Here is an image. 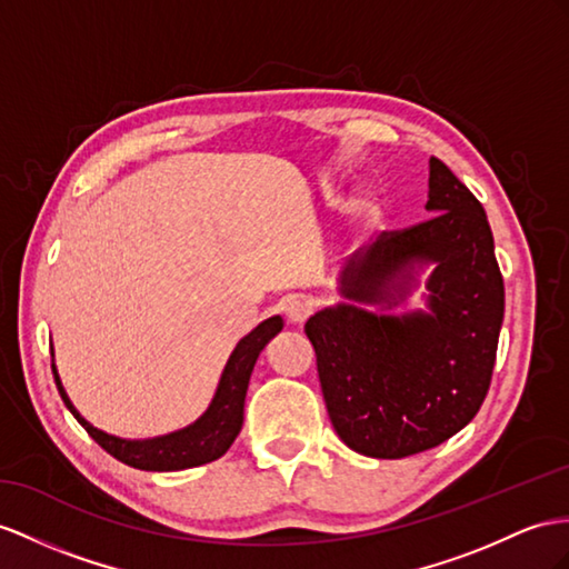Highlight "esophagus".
<instances>
[{"label": "esophagus", "instance_id": "34e87169", "mask_svg": "<svg viewBox=\"0 0 569 569\" xmlns=\"http://www.w3.org/2000/svg\"><path fill=\"white\" fill-rule=\"evenodd\" d=\"M283 312L288 317V322L293 325H302L305 319L312 315V305L305 298H288L283 305Z\"/></svg>", "mask_w": 569, "mask_h": 569}]
</instances>
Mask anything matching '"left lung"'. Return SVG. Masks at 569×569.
Listing matches in <instances>:
<instances>
[{"label": "left lung", "mask_w": 569, "mask_h": 569, "mask_svg": "<svg viewBox=\"0 0 569 569\" xmlns=\"http://www.w3.org/2000/svg\"><path fill=\"white\" fill-rule=\"evenodd\" d=\"M428 221L387 230L341 271V293L397 305L416 261H435L430 312L375 315L356 305L308 319L331 426L358 455L403 459L447 442L483 403L498 353L505 283L480 201L430 158Z\"/></svg>", "instance_id": "left-lung-1"}]
</instances>
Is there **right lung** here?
<instances>
[{
    "label": "right lung",
    "instance_id": "right-lung-1",
    "mask_svg": "<svg viewBox=\"0 0 569 569\" xmlns=\"http://www.w3.org/2000/svg\"><path fill=\"white\" fill-rule=\"evenodd\" d=\"M281 329L283 319L269 317L267 322H261L257 329L247 333L228 358V366L221 375V382H218L209 411L203 413L194 426H189L180 432H170L166 437H153V440H120V437H112L103 430L93 428L89 420L81 418V413L71 406L54 366L52 372L57 389H60L62 401L67 403L71 416L79 420L83 430L89 432L110 457L127 466H134V469L141 471H182L223 457L228 447L236 442V437L242 428L244 395L247 385H250L254 362L261 353V348H264Z\"/></svg>",
    "mask_w": 569,
    "mask_h": 569
}]
</instances>
